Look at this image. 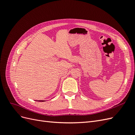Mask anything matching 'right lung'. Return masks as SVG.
Masks as SVG:
<instances>
[{"instance_id":"1","label":"right lung","mask_w":135,"mask_h":135,"mask_svg":"<svg viewBox=\"0 0 135 135\" xmlns=\"http://www.w3.org/2000/svg\"><path fill=\"white\" fill-rule=\"evenodd\" d=\"M40 101V102H43V101H44V100H39V101Z\"/></svg>"}]
</instances>
